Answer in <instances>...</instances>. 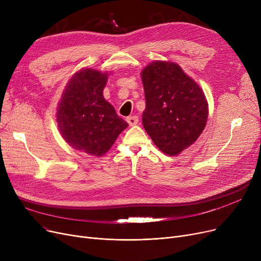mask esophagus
I'll return each mask as SVG.
<instances>
[{
  "mask_svg": "<svg viewBox=\"0 0 261 261\" xmlns=\"http://www.w3.org/2000/svg\"><path fill=\"white\" fill-rule=\"evenodd\" d=\"M127 121L130 126H135V125H138L139 117L138 116H129V117H127Z\"/></svg>",
  "mask_w": 261,
  "mask_h": 261,
  "instance_id": "1",
  "label": "esophagus"
}]
</instances>
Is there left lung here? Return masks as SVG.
Returning <instances> with one entry per match:
<instances>
[{
    "label": "left lung",
    "instance_id": "8db88e82",
    "mask_svg": "<svg viewBox=\"0 0 261 261\" xmlns=\"http://www.w3.org/2000/svg\"><path fill=\"white\" fill-rule=\"evenodd\" d=\"M141 76L146 98L144 128L162 152L180 154L206 126L205 94L175 62L153 61L143 68Z\"/></svg>",
    "mask_w": 261,
    "mask_h": 261
}]
</instances>
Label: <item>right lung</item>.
<instances>
[{
    "instance_id": "1",
    "label": "right lung",
    "mask_w": 261,
    "mask_h": 261,
    "mask_svg": "<svg viewBox=\"0 0 261 261\" xmlns=\"http://www.w3.org/2000/svg\"><path fill=\"white\" fill-rule=\"evenodd\" d=\"M110 73L86 67L67 81L57 107L58 129L63 140L78 150L102 156L128 127L103 97Z\"/></svg>"
}]
</instances>
